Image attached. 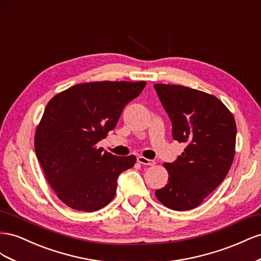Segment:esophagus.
<instances>
[{"mask_svg":"<svg viewBox=\"0 0 261 261\" xmlns=\"http://www.w3.org/2000/svg\"><path fill=\"white\" fill-rule=\"evenodd\" d=\"M138 162L142 165H147V166H153L155 165V162L152 160H147L146 158H143V156H139L138 158Z\"/></svg>","mask_w":261,"mask_h":261,"instance_id":"obj_1","label":"esophagus"}]
</instances>
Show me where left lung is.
I'll use <instances>...</instances> for the list:
<instances>
[{
	"mask_svg": "<svg viewBox=\"0 0 261 261\" xmlns=\"http://www.w3.org/2000/svg\"><path fill=\"white\" fill-rule=\"evenodd\" d=\"M173 123V138L187 147L174 163H165L168 181L155 191L175 211L192 210L224 180L236 145L233 114L214 95L182 85L154 84Z\"/></svg>",
	"mask_w": 261,
	"mask_h": 261,
	"instance_id": "left-lung-1",
	"label": "left lung"
}]
</instances>
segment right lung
<instances>
[{
    "instance_id": "1",
    "label": "right lung",
    "mask_w": 261,
    "mask_h": 261,
    "mask_svg": "<svg viewBox=\"0 0 261 261\" xmlns=\"http://www.w3.org/2000/svg\"><path fill=\"white\" fill-rule=\"evenodd\" d=\"M146 83L87 82L52 97L35 132V151L47 181L71 209L94 212L115 198L119 174L137 158L102 152L98 141L114 130L124 106Z\"/></svg>"
}]
</instances>
